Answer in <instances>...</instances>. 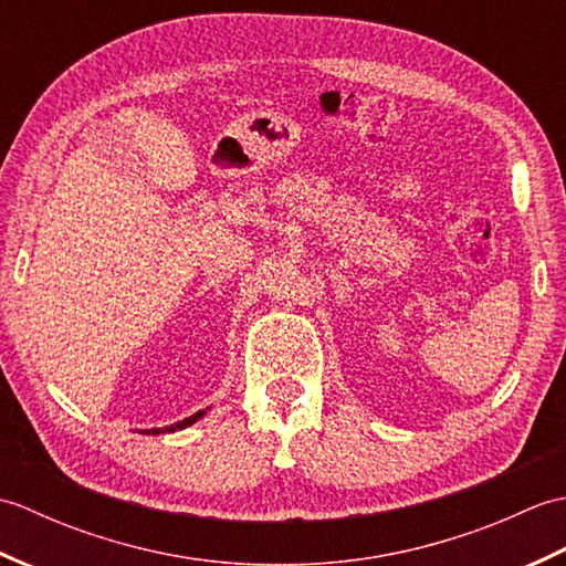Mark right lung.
Here are the masks:
<instances>
[{
    "label": "right lung",
    "mask_w": 566,
    "mask_h": 566,
    "mask_svg": "<svg viewBox=\"0 0 566 566\" xmlns=\"http://www.w3.org/2000/svg\"><path fill=\"white\" fill-rule=\"evenodd\" d=\"M203 416V411H199V413H195V416H189V418H185V420H179V423H175V426H167L165 430L167 432H170V430H179V428H187V426H191V423H195V420L197 418H201ZM150 432V430H148ZM158 432H163L160 428H153V436H158Z\"/></svg>",
    "instance_id": "obj_1"
}]
</instances>
